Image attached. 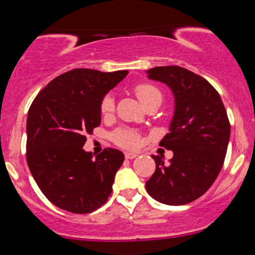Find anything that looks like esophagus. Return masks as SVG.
Masks as SVG:
<instances>
[{
    "instance_id": "34e87169",
    "label": "esophagus",
    "mask_w": 255,
    "mask_h": 255,
    "mask_svg": "<svg viewBox=\"0 0 255 255\" xmlns=\"http://www.w3.org/2000/svg\"><path fill=\"white\" fill-rule=\"evenodd\" d=\"M125 157H126V159H133V158L137 157V154L133 153V152H127V153L125 154Z\"/></svg>"
}]
</instances>
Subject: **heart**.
I'll return each instance as SVG.
<instances>
[{
	"label": "heart",
	"mask_w": 255,
	"mask_h": 255,
	"mask_svg": "<svg viewBox=\"0 0 255 255\" xmlns=\"http://www.w3.org/2000/svg\"><path fill=\"white\" fill-rule=\"evenodd\" d=\"M135 93L145 107L148 104L153 103V102H162V93L157 89L156 86L151 84H140L135 87ZM114 108H115V102L111 95L105 96L101 103V113L104 116L113 114ZM114 139L119 145L124 146V147H135L139 145L140 136L136 131L128 129V128H121L114 134Z\"/></svg>",
	"instance_id": "heart-1"
}]
</instances>
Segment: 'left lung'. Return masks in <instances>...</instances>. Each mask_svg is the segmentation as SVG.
<instances>
[{
  "mask_svg": "<svg viewBox=\"0 0 255 255\" xmlns=\"http://www.w3.org/2000/svg\"><path fill=\"white\" fill-rule=\"evenodd\" d=\"M151 80L165 84L174 96L169 133L159 145L174 157L152 156L156 171L146 191L165 205H186L212 186L223 166L230 139V125L221 96L209 81L178 66L146 71Z\"/></svg>",
  "mask_w": 255,
  "mask_h": 255,
  "instance_id": "obj_1",
  "label": "left lung"
}]
</instances>
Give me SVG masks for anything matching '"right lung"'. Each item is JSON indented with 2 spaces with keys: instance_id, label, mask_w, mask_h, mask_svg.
Masks as SVG:
<instances>
[{
  "instance_id": "add662e5",
  "label": "right lung",
  "mask_w": 255,
  "mask_h": 255,
  "mask_svg": "<svg viewBox=\"0 0 255 255\" xmlns=\"http://www.w3.org/2000/svg\"><path fill=\"white\" fill-rule=\"evenodd\" d=\"M128 71L73 69L58 75L34 98L26 122V158L34 181L55 206L89 213L109 198L125 154L84 150L85 134L102 121L101 103Z\"/></svg>"
}]
</instances>
